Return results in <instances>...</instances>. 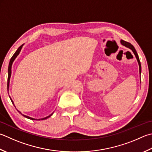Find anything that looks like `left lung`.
Masks as SVG:
<instances>
[{
    "label": "left lung",
    "instance_id": "obj_1",
    "mask_svg": "<svg viewBox=\"0 0 152 152\" xmlns=\"http://www.w3.org/2000/svg\"><path fill=\"white\" fill-rule=\"evenodd\" d=\"M121 44H122V45H123L125 46V47H128V48L130 49H131V50H132V51H133L134 54L135 55V56H136V59H137L138 62V64H139V70H140V74H141V70H141V64H140V59H139V57H138V53H137V52H136V50L135 48H134V46L132 45V44H130V43H129V42H126V41H124V40H121Z\"/></svg>",
    "mask_w": 152,
    "mask_h": 152
}]
</instances>
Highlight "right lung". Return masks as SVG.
I'll use <instances>...</instances> for the list:
<instances>
[{"label": "right lung", "mask_w": 152, "mask_h": 152, "mask_svg": "<svg viewBox=\"0 0 152 152\" xmlns=\"http://www.w3.org/2000/svg\"><path fill=\"white\" fill-rule=\"evenodd\" d=\"M23 45H21L18 49H17V50L16 52H15V53L13 55V56H12V58H10V62H9V65H8V82H7V88H8H8H9V83H10V76H11V73H12V71H11V68H12V63H13V62H14V61L15 60V58H16V57H17V56L19 55V53H20V50H21V49H22V47H23ZM11 102H12V103L14 104V102H12V100L11 99ZM18 112L20 113H21L18 111ZM22 114V113H21ZM53 115V113L51 114V115H50L49 116H48V117H45V118H41V119H35V118H31V117H28V116H26V115H22L23 117H25L26 118H29V119H31V120H44V119H47V118H49V117H50V116H51Z\"/></svg>", "instance_id": "obj_1"}]
</instances>
